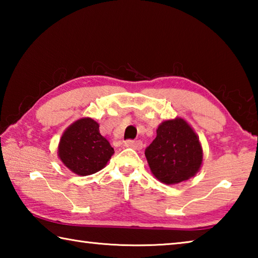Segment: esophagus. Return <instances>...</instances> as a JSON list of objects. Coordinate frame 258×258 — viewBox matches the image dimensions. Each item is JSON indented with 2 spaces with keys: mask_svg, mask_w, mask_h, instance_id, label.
Returning <instances> with one entry per match:
<instances>
[{
  "mask_svg": "<svg viewBox=\"0 0 258 258\" xmlns=\"http://www.w3.org/2000/svg\"><path fill=\"white\" fill-rule=\"evenodd\" d=\"M125 147H128V148H133L135 150H140L142 149V142L139 141V140H126L124 142Z\"/></svg>",
  "mask_w": 258,
  "mask_h": 258,
  "instance_id": "34e87169",
  "label": "esophagus"
}]
</instances>
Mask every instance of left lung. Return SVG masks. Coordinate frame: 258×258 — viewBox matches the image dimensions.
<instances>
[{
    "instance_id": "left-lung-1",
    "label": "left lung",
    "mask_w": 258,
    "mask_h": 258,
    "mask_svg": "<svg viewBox=\"0 0 258 258\" xmlns=\"http://www.w3.org/2000/svg\"><path fill=\"white\" fill-rule=\"evenodd\" d=\"M154 175L166 184H177L194 176L203 161L199 139L185 120H165L145 151Z\"/></svg>"
}]
</instances>
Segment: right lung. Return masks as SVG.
<instances>
[{
  "mask_svg": "<svg viewBox=\"0 0 258 258\" xmlns=\"http://www.w3.org/2000/svg\"><path fill=\"white\" fill-rule=\"evenodd\" d=\"M59 158L78 175L99 172L107 165L113 148L100 134L99 124L91 118H82L64 131L59 143Z\"/></svg>",
  "mask_w": 258,
  "mask_h": 258,
  "instance_id": "add662e5",
  "label": "right lung"
}]
</instances>
